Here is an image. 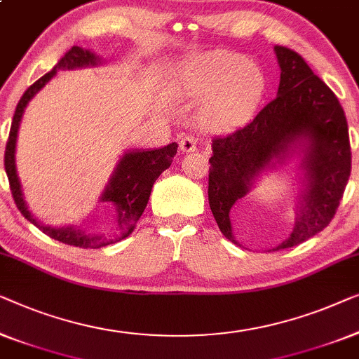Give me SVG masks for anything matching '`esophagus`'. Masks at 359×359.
<instances>
[{"label": "esophagus", "mask_w": 359, "mask_h": 359, "mask_svg": "<svg viewBox=\"0 0 359 359\" xmlns=\"http://www.w3.org/2000/svg\"><path fill=\"white\" fill-rule=\"evenodd\" d=\"M179 144H180V151H184V153H191V151L196 149V140L190 135L182 136Z\"/></svg>", "instance_id": "obj_1"}]
</instances>
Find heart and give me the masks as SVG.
I'll use <instances>...</instances> for the list:
<instances>
[{
    "mask_svg": "<svg viewBox=\"0 0 359 359\" xmlns=\"http://www.w3.org/2000/svg\"><path fill=\"white\" fill-rule=\"evenodd\" d=\"M177 89L185 97L203 100L200 118L206 127L229 128L254 112L265 79L244 55L215 50L182 65Z\"/></svg>",
    "mask_w": 359,
    "mask_h": 359,
    "instance_id": "heart-1",
    "label": "heart"
}]
</instances>
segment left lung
<instances>
[{
  "instance_id": "obj_1",
  "label": "left lung",
  "mask_w": 359,
  "mask_h": 359,
  "mask_svg": "<svg viewBox=\"0 0 359 359\" xmlns=\"http://www.w3.org/2000/svg\"><path fill=\"white\" fill-rule=\"evenodd\" d=\"M281 69L278 95L245 127L213 140L208 200L226 239L232 234L229 211L249 194L257 177L292 156L301 159L302 190L294 229L271 250H281L329 226L351 172L348 123L337 95L316 76L301 55L275 45Z\"/></svg>"
}]
</instances>
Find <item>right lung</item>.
I'll return each mask as SVG.
<instances>
[{"label":"right lung","mask_w":359,"mask_h":359,"mask_svg":"<svg viewBox=\"0 0 359 359\" xmlns=\"http://www.w3.org/2000/svg\"><path fill=\"white\" fill-rule=\"evenodd\" d=\"M100 63L102 62H100L97 55L89 52V50L81 47L69 48L65 53V57L55 65L52 72H48L35 81L22 94L21 100L18 102L16 112H14L6 151H4V169H6V175L9 179V189H11L14 203H16L24 218L30 221L34 226H37L40 231H43L52 239L68 245L83 247V249H88V247L97 249V247L114 244V242L122 241L133 232L136 223H138L146 205H148L153 184L172 164L174 156L177 153V143H170L158 149L127 151L122 156V159L118 161L117 168L114 169L109 184L105 185L102 195L99 198L102 203H112L115 206V215H117L115 216V232L114 237H110V239L105 236H90L83 229H79L78 226L52 228V226H45L37 218H34V215L27 208L26 200H24L22 187L16 170V140L24 110H26L30 99L57 74L58 69L95 67V65Z\"/></svg>","instance_id":"obj_1"}]
</instances>
